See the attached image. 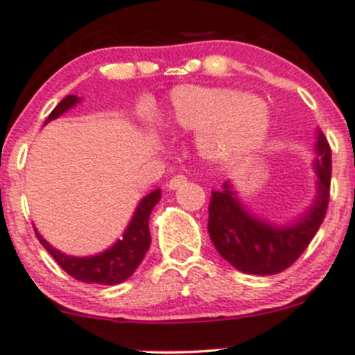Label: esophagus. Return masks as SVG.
<instances>
[{
    "label": "esophagus",
    "instance_id": "esophagus-1",
    "mask_svg": "<svg viewBox=\"0 0 355 355\" xmlns=\"http://www.w3.org/2000/svg\"><path fill=\"white\" fill-rule=\"evenodd\" d=\"M185 184H187V178H185L184 175H175V177L168 182V189H170V191H177V189L184 187Z\"/></svg>",
    "mask_w": 355,
    "mask_h": 355
}]
</instances>
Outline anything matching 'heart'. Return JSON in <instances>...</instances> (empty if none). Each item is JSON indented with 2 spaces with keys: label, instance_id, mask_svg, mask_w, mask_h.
<instances>
[{
  "label": "heart",
  "instance_id": "1",
  "mask_svg": "<svg viewBox=\"0 0 355 355\" xmlns=\"http://www.w3.org/2000/svg\"><path fill=\"white\" fill-rule=\"evenodd\" d=\"M168 123L199 135L198 149L211 163H234L263 144L270 114L257 98L221 87L175 89Z\"/></svg>",
  "mask_w": 355,
  "mask_h": 355
}]
</instances>
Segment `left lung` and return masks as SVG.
<instances>
[{"label":"left lung","instance_id":"1","mask_svg":"<svg viewBox=\"0 0 355 355\" xmlns=\"http://www.w3.org/2000/svg\"><path fill=\"white\" fill-rule=\"evenodd\" d=\"M314 151L316 196L299 216L284 225L254 214L230 180L211 192L207 232L218 254L239 271L275 275L287 270L320 230L330 200L331 180V151L320 128Z\"/></svg>","mask_w":355,"mask_h":355}]
</instances>
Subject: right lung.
<instances>
[{
    "label": "right lung",
    "mask_w": 355,
    "mask_h": 355,
    "mask_svg": "<svg viewBox=\"0 0 355 355\" xmlns=\"http://www.w3.org/2000/svg\"><path fill=\"white\" fill-rule=\"evenodd\" d=\"M80 101L82 98L75 94L63 98L58 103V106L51 111V114L46 118L44 125L48 121L62 116L63 113L77 106ZM159 199L161 189H155L148 196H144V198L139 200L127 228L121 234V239H118L113 245L103 250V252L94 254V256H68L62 250L55 249L48 241H44V237L39 234L37 228L34 227V230L39 242L44 245V249L55 257V261L62 266V270H65L75 280L84 282V284L116 285L130 278L134 271L139 268V264L142 263V259H144L146 252H148L149 245H151L149 216H151V211L155 209Z\"/></svg>",
    "instance_id": "right-lung-1"
}]
</instances>
